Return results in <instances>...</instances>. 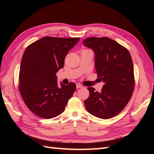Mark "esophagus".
I'll return each instance as SVG.
<instances>
[{"instance_id":"obj_1","label":"esophagus","mask_w":154,"mask_h":154,"mask_svg":"<svg viewBox=\"0 0 154 154\" xmlns=\"http://www.w3.org/2000/svg\"><path fill=\"white\" fill-rule=\"evenodd\" d=\"M82 87H83V86L81 84H80V83H77L76 84V88H82Z\"/></svg>"}]
</instances>
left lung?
Returning <instances> with one entry per match:
<instances>
[{
    "mask_svg": "<svg viewBox=\"0 0 154 154\" xmlns=\"http://www.w3.org/2000/svg\"><path fill=\"white\" fill-rule=\"evenodd\" d=\"M83 44L94 51L96 72L105 83L101 92L87 88L90 94L84 101L86 109L97 118H113L128 104L134 92L131 56L127 48L108 37H90Z\"/></svg>",
    "mask_w": 154,
    "mask_h": 154,
    "instance_id": "left-lung-1",
    "label": "left lung"
}]
</instances>
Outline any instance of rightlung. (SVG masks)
<instances>
[{
    "mask_svg": "<svg viewBox=\"0 0 154 154\" xmlns=\"http://www.w3.org/2000/svg\"><path fill=\"white\" fill-rule=\"evenodd\" d=\"M80 38L45 36L31 44L22 58L18 86L28 109L36 116L51 119L61 114L76 90V84L60 83L57 73L63 67L67 54Z\"/></svg>",
    "mask_w": 154,
    "mask_h": 154,
    "instance_id": "obj_1",
    "label": "right lung"
}]
</instances>
